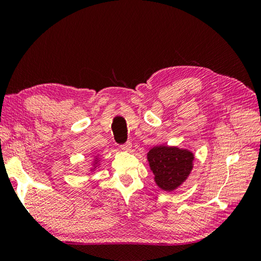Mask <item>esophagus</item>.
<instances>
[{
  "label": "esophagus",
  "mask_w": 261,
  "mask_h": 261,
  "mask_svg": "<svg viewBox=\"0 0 261 261\" xmlns=\"http://www.w3.org/2000/svg\"><path fill=\"white\" fill-rule=\"evenodd\" d=\"M131 147H132L131 141H126L125 144L121 145V148L123 149V151H125V152H130L131 151Z\"/></svg>",
  "instance_id": "1"
}]
</instances>
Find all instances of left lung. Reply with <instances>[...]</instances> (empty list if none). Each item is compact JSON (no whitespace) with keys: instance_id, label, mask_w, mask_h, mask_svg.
Masks as SVG:
<instances>
[{"instance_id":"1","label":"left lung","mask_w":261,"mask_h":261,"mask_svg":"<svg viewBox=\"0 0 261 261\" xmlns=\"http://www.w3.org/2000/svg\"><path fill=\"white\" fill-rule=\"evenodd\" d=\"M193 154L177 147L156 146L147 154L155 183L165 191H173L182 184L192 169Z\"/></svg>"}]
</instances>
